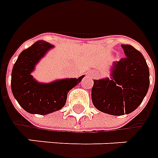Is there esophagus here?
Instances as JSON below:
<instances>
[{
  "mask_svg": "<svg viewBox=\"0 0 158 158\" xmlns=\"http://www.w3.org/2000/svg\"><path fill=\"white\" fill-rule=\"evenodd\" d=\"M93 74H92V77H93Z\"/></svg>",
  "mask_w": 158,
  "mask_h": 158,
  "instance_id": "1",
  "label": "esophagus"
}]
</instances>
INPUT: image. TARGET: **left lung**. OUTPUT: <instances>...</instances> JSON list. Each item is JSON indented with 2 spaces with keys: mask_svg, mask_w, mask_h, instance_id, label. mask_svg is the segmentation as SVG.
<instances>
[{
  "mask_svg": "<svg viewBox=\"0 0 158 158\" xmlns=\"http://www.w3.org/2000/svg\"><path fill=\"white\" fill-rule=\"evenodd\" d=\"M125 58L114 61L110 78L93 79L92 101L104 113L122 116L132 112L146 96L150 72L141 52L131 45H121Z\"/></svg>",
  "mask_w": 158,
  "mask_h": 158,
  "instance_id": "8db88e82",
  "label": "left lung"
}]
</instances>
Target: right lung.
Returning a JSON list of instances; mask_svg holds the SVG:
<instances>
[{"instance_id": "1", "label": "right lung", "mask_w": 158, "mask_h": 158, "mask_svg": "<svg viewBox=\"0 0 158 158\" xmlns=\"http://www.w3.org/2000/svg\"><path fill=\"white\" fill-rule=\"evenodd\" d=\"M53 48L47 41H37L20 52L13 67V95L19 105L31 114L47 115L62 109L67 93L85 77L82 75L78 79H55L49 83L39 82L34 79L32 73L35 71V66Z\"/></svg>"}]
</instances>
